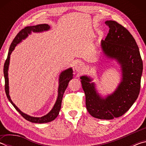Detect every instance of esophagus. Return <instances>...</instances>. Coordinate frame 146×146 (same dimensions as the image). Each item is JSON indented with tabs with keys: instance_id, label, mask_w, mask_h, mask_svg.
I'll list each match as a JSON object with an SVG mask.
<instances>
[{
	"instance_id": "esophagus-1",
	"label": "esophagus",
	"mask_w": 146,
	"mask_h": 146,
	"mask_svg": "<svg viewBox=\"0 0 146 146\" xmlns=\"http://www.w3.org/2000/svg\"><path fill=\"white\" fill-rule=\"evenodd\" d=\"M75 69L77 72H79V73L82 72L84 70V64L80 62H76L75 65Z\"/></svg>"
}]
</instances>
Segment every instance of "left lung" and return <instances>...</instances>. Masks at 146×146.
I'll use <instances>...</instances> for the list:
<instances>
[{
	"instance_id": "8db88e82",
	"label": "left lung",
	"mask_w": 146,
	"mask_h": 146,
	"mask_svg": "<svg viewBox=\"0 0 146 146\" xmlns=\"http://www.w3.org/2000/svg\"><path fill=\"white\" fill-rule=\"evenodd\" d=\"M110 31L101 46L105 55L120 64L122 78L112 95L103 98L97 93L93 83L86 76L80 77L86 95V106L92 117L111 120L119 117L129 110L138 97L143 70L139 49L132 35L116 21H107Z\"/></svg>"
}]
</instances>
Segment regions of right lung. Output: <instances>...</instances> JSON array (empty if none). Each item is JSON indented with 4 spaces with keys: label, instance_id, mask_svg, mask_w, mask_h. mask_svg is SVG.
Segmentation results:
<instances>
[{
    "label": "right lung",
    "instance_id": "right-lung-1",
    "mask_svg": "<svg viewBox=\"0 0 146 146\" xmlns=\"http://www.w3.org/2000/svg\"><path fill=\"white\" fill-rule=\"evenodd\" d=\"M50 28L49 25L46 24H38L36 26H27L24 29H21L19 31V33L13 39V42H12L10 47H9V49L8 54V57H7L6 61H5L4 65V75L5 78V91H6V94L7 97H8L9 102L11 103V104L14 106V108L16 109V110L18 111L20 114H21L23 117L25 118L26 120L29 121V122H33V123H47L51 121L55 120L56 117H57L59 114V111H60L61 105H62V97L64 91H65L66 89L67 88L68 86V83L73 78V70L71 68H69L68 70L64 71L62 72L60 77H59V86H58V98L56 100V102L54 105L52 110L50 111V112L48 113V114L45 116H43L42 117H33L29 116L28 115L25 114L21 111L17 107V106L14 104L13 102H12L10 97L9 95V83H8V67L9 64V58H10V55L12 51L14 50L15 46L19 44L20 42L23 39H24L28 36V34L31 33V32H40L43 31H46Z\"/></svg>",
    "mask_w": 146,
    "mask_h": 146
}]
</instances>
